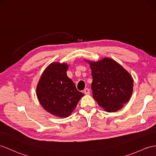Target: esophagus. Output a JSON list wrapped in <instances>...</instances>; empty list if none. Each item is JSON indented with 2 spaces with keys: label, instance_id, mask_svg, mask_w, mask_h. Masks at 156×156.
Here are the masks:
<instances>
[{
  "label": "esophagus",
  "instance_id": "esophagus-1",
  "mask_svg": "<svg viewBox=\"0 0 156 156\" xmlns=\"http://www.w3.org/2000/svg\"><path fill=\"white\" fill-rule=\"evenodd\" d=\"M83 92H84V93L85 94H90V90L88 88H86V89H84V91H83Z\"/></svg>",
  "mask_w": 156,
  "mask_h": 156
}]
</instances>
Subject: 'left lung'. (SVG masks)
I'll list each match as a JSON object with an SVG mask.
<instances>
[{
	"label": "left lung",
	"instance_id": "8db88e82",
	"mask_svg": "<svg viewBox=\"0 0 156 156\" xmlns=\"http://www.w3.org/2000/svg\"><path fill=\"white\" fill-rule=\"evenodd\" d=\"M87 62L90 66L91 89L94 100L108 112L122 108L132 93L133 79L130 74L112 59Z\"/></svg>",
	"mask_w": 156,
	"mask_h": 156
}]
</instances>
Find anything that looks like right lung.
<instances>
[{
	"mask_svg": "<svg viewBox=\"0 0 156 156\" xmlns=\"http://www.w3.org/2000/svg\"><path fill=\"white\" fill-rule=\"evenodd\" d=\"M66 63H53L44 71L36 89L37 98L45 111L66 118L73 111L84 95L67 77Z\"/></svg>",
	"mask_w": 156,
	"mask_h": 156,
	"instance_id": "1",
	"label": "right lung"
}]
</instances>
